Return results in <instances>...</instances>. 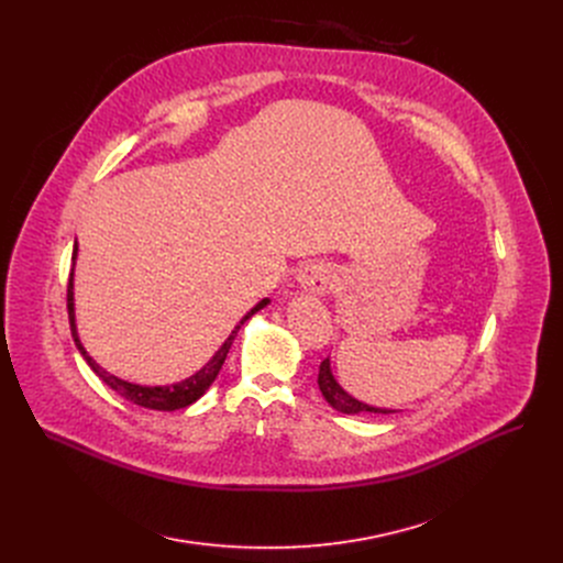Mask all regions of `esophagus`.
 Masks as SVG:
<instances>
[{"mask_svg":"<svg viewBox=\"0 0 563 563\" xmlns=\"http://www.w3.org/2000/svg\"><path fill=\"white\" fill-rule=\"evenodd\" d=\"M334 280H336V269L325 263V261H313V263H307L300 272H298V283L305 291L309 294H318L323 296L328 294L332 287H334Z\"/></svg>","mask_w":563,"mask_h":563,"instance_id":"esophagus-1","label":"esophagus"}]
</instances>
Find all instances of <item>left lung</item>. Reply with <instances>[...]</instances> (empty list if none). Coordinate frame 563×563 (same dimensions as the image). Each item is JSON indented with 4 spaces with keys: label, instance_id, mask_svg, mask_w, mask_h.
Wrapping results in <instances>:
<instances>
[{
    "label": "left lung",
    "instance_id": "left-lung-1",
    "mask_svg": "<svg viewBox=\"0 0 563 563\" xmlns=\"http://www.w3.org/2000/svg\"><path fill=\"white\" fill-rule=\"evenodd\" d=\"M318 387L320 391H323L328 404L343 412V415H358V412H369V415H394V410H380V408H372V406H365L361 404V400H356L354 396H350L332 376V369H330V358H325L323 363H320V372H318Z\"/></svg>",
    "mask_w": 563,
    "mask_h": 563
}]
</instances>
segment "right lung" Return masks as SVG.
Listing matches in <instances>:
<instances>
[{
    "instance_id": "right-lung-1",
    "label": "right lung",
    "mask_w": 563,
    "mask_h": 563,
    "mask_svg": "<svg viewBox=\"0 0 563 563\" xmlns=\"http://www.w3.org/2000/svg\"><path fill=\"white\" fill-rule=\"evenodd\" d=\"M77 256V245L73 247V261ZM269 300L263 298L252 311H247L243 318H240V323L233 328V332L229 334V339L222 343V347L216 352V356L200 369L196 372L194 376L180 380V383H174V385H159V387H142V385H135V383H126L113 374H109L107 369H102L89 354L87 350L82 347V343H79L77 339V330H75V313H73V269H70V278H68V289H66V305H68V323H70V332H73V341L79 350V354L85 356V361L89 363V367L111 387L115 389L120 396H124L126 400H131V404L140 406V408H146V410H159V412H174V410H183L191 404H196V400L209 389V385L216 380L218 372L222 369V363L231 350V343L238 334V330L243 328L247 320L267 305Z\"/></svg>"
}]
</instances>
